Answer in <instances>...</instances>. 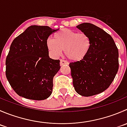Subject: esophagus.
I'll return each instance as SVG.
<instances>
[{"instance_id": "esophagus-1", "label": "esophagus", "mask_w": 127, "mask_h": 127, "mask_svg": "<svg viewBox=\"0 0 127 127\" xmlns=\"http://www.w3.org/2000/svg\"><path fill=\"white\" fill-rule=\"evenodd\" d=\"M69 63L67 61H65L64 60H60V65L61 66H63V65H68Z\"/></svg>"}]
</instances>
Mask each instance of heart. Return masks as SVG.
Instances as JSON below:
<instances>
[{
  "label": "heart",
  "instance_id": "b5f03b06",
  "mask_svg": "<svg viewBox=\"0 0 127 127\" xmlns=\"http://www.w3.org/2000/svg\"><path fill=\"white\" fill-rule=\"evenodd\" d=\"M92 46L91 39L85 33L63 28L54 35V40H47V46L53 56L61 55L65 50V55L69 60L79 61L84 59Z\"/></svg>",
  "mask_w": 127,
  "mask_h": 127
}]
</instances>
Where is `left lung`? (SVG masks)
<instances>
[{"label":"left lung","mask_w":127,"mask_h":127,"mask_svg":"<svg viewBox=\"0 0 127 127\" xmlns=\"http://www.w3.org/2000/svg\"><path fill=\"white\" fill-rule=\"evenodd\" d=\"M89 36L92 46L88 55L69 63L72 84L77 94L84 97L98 94L110 86L119 69V50L109 34L89 23L77 27Z\"/></svg>","instance_id":"left-lung-1"}]
</instances>
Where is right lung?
I'll use <instances>...</instances> for the list:
<instances>
[{
    "mask_svg": "<svg viewBox=\"0 0 127 127\" xmlns=\"http://www.w3.org/2000/svg\"><path fill=\"white\" fill-rule=\"evenodd\" d=\"M57 30L32 25L12 41L6 58L5 74L20 96L41 100L51 95L60 61L49 57L47 40Z\"/></svg>",
    "mask_w": 127,
    "mask_h": 127,
    "instance_id": "add662e5",
    "label": "right lung"
}]
</instances>
